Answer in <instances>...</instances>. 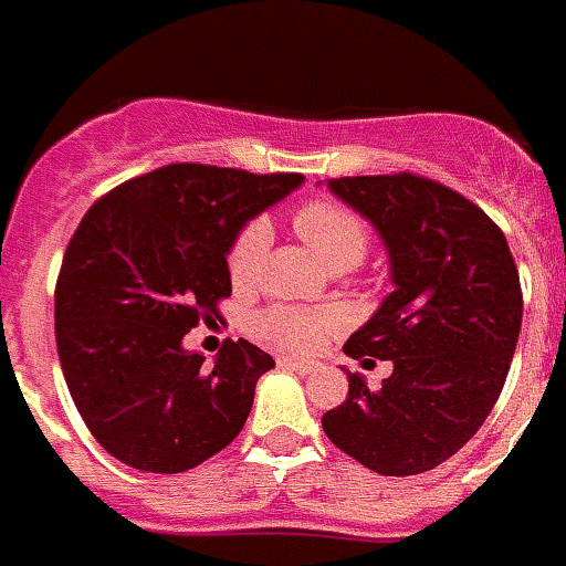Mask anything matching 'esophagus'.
Here are the masks:
<instances>
[{
    "instance_id": "34e87169",
    "label": "esophagus",
    "mask_w": 566,
    "mask_h": 566,
    "mask_svg": "<svg viewBox=\"0 0 566 566\" xmlns=\"http://www.w3.org/2000/svg\"><path fill=\"white\" fill-rule=\"evenodd\" d=\"M279 365L302 373V376H307V373L316 370V365H313V361H304V358H293V356H279Z\"/></svg>"
}]
</instances>
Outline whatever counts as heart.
<instances>
[{
	"mask_svg": "<svg viewBox=\"0 0 566 566\" xmlns=\"http://www.w3.org/2000/svg\"><path fill=\"white\" fill-rule=\"evenodd\" d=\"M293 230L327 268H356L370 248V228L365 216L350 205L322 196L293 210ZM270 248V224L250 219L233 235L228 248V276L233 287H253L262 276ZM342 327V313L333 307H296V304H268L253 316L255 336L290 353L316 350L324 338Z\"/></svg>",
	"mask_w": 566,
	"mask_h": 566,
	"instance_id": "heart-1",
	"label": "heart"
}]
</instances>
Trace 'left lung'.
Listing matches in <instances>:
<instances>
[{
  "label": "left lung",
  "mask_w": 566,
  "mask_h": 566,
  "mask_svg": "<svg viewBox=\"0 0 566 566\" xmlns=\"http://www.w3.org/2000/svg\"><path fill=\"white\" fill-rule=\"evenodd\" d=\"M331 190L376 224L396 290L344 344L353 358L392 361V376L370 390L350 373L322 427L376 473H427L499 401L524 311L518 268L499 224L441 181L405 170L342 176Z\"/></svg>",
  "instance_id": "8db88e82"
}]
</instances>
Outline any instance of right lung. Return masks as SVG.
<instances>
[{"instance_id": "add662e5", "label": "right lung", "mask_w": 566, "mask_h": 566, "mask_svg": "<svg viewBox=\"0 0 566 566\" xmlns=\"http://www.w3.org/2000/svg\"><path fill=\"white\" fill-rule=\"evenodd\" d=\"M302 174L165 165L93 201L56 279V350L78 416L122 464L185 473L242 432L276 365L224 342L213 367L181 347L230 296L228 248Z\"/></svg>"}]
</instances>
